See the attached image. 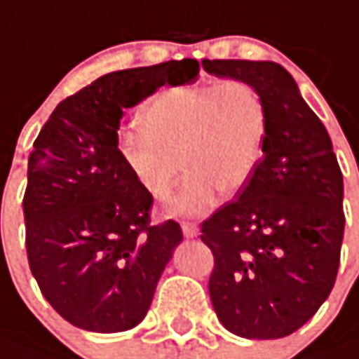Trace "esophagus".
I'll list each match as a JSON object with an SVG mask.
<instances>
[{"mask_svg": "<svg viewBox=\"0 0 359 359\" xmlns=\"http://www.w3.org/2000/svg\"><path fill=\"white\" fill-rule=\"evenodd\" d=\"M180 228H182V233H184V237H188V239H191V237H196L199 231L198 224L196 222H188V220H184V222H180Z\"/></svg>", "mask_w": 359, "mask_h": 359, "instance_id": "obj_1", "label": "esophagus"}]
</instances>
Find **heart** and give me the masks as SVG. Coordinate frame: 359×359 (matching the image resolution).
Here are the masks:
<instances>
[{
	"label": "heart",
	"mask_w": 359,
	"mask_h": 359,
	"mask_svg": "<svg viewBox=\"0 0 359 359\" xmlns=\"http://www.w3.org/2000/svg\"><path fill=\"white\" fill-rule=\"evenodd\" d=\"M141 130L120 135V156L144 191L165 199L184 168L190 171L173 215H203L216 196L243 190L265 154L267 109L239 79L161 90L139 114Z\"/></svg>",
	"instance_id": "obj_1"
}]
</instances>
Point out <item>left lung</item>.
Returning <instances> with one entry per match:
<instances>
[{
    "label": "left lung",
    "instance_id": "8db88e82",
    "mask_svg": "<svg viewBox=\"0 0 359 359\" xmlns=\"http://www.w3.org/2000/svg\"><path fill=\"white\" fill-rule=\"evenodd\" d=\"M203 69L252 84L267 109L265 154L235 199L201 222L215 267L209 294L228 332L280 339L327 299L344 233L343 173L332 139L283 65L203 60Z\"/></svg>",
    "mask_w": 359,
    "mask_h": 359
}]
</instances>
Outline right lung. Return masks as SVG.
Segmentation results:
<instances>
[{"label":"right lung","instance_id":"1","mask_svg":"<svg viewBox=\"0 0 359 359\" xmlns=\"http://www.w3.org/2000/svg\"><path fill=\"white\" fill-rule=\"evenodd\" d=\"M198 73L186 58L100 76L60 101L35 139L22 199L27 264L45 299L76 327H135L182 241L179 222L150 224L154 198L126 168L116 130L122 109Z\"/></svg>","mask_w":359,"mask_h":359}]
</instances>
